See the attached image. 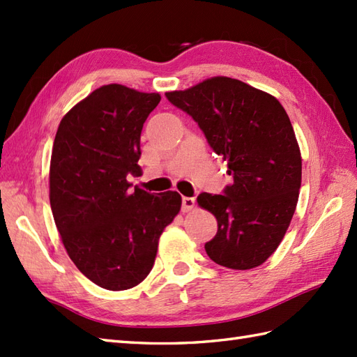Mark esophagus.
Wrapping results in <instances>:
<instances>
[{
    "label": "esophagus",
    "instance_id": "obj_1",
    "mask_svg": "<svg viewBox=\"0 0 357 357\" xmlns=\"http://www.w3.org/2000/svg\"><path fill=\"white\" fill-rule=\"evenodd\" d=\"M196 206V201L195 198H187V196H184L183 198V211L184 213H187V211H192Z\"/></svg>",
    "mask_w": 357,
    "mask_h": 357
}]
</instances>
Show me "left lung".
<instances>
[{"instance_id":"1","label":"left lung","mask_w":357,"mask_h":357,"mask_svg":"<svg viewBox=\"0 0 357 357\" xmlns=\"http://www.w3.org/2000/svg\"><path fill=\"white\" fill-rule=\"evenodd\" d=\"M165 96L198 123L233 176L224 195L198 196L218 221L208 257L233 270L264 264L291 222L301 188V150L285 109L275 96L227 77Z\"/></svg>"}]
</instances>
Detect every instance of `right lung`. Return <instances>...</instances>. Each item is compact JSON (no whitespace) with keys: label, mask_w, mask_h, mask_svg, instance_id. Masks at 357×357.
Here are the masks:
<instances>
[{"label":"right lung","mask_w":357,"mask_h":357,"mask_svg":"<svg viewBox=\"0 0 357 357\" xmlns=\"http://www.w3.org/2000/svg\"><path fill=\"white\" fill-rule=\"evenodd\" d=\"M159 101V93L102 86L66 113L53 142V219L77 268L105 290L147 278L159 236L181 210L176 192L128 190L127 176L139 172L142 126Z\"/></svg>","instance_id":"obj_1"}]
</instances>
